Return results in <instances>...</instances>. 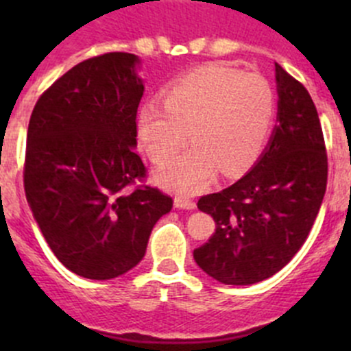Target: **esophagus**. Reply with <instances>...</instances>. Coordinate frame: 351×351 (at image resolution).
<instances>
[{"label":"esophagus","mask_w":351,"mask_h":351,"mask_svg":"<svg viewBox=\"0 0 351 351\" xmlns=\"http://www.w3.org/2000/svg\"><path fill=\"white\" fill-rule=\"evenodd\" d=\"M175 207L192 210V208H195V202H193L192 198H189V197L178 195V197H175Z\"/></svg>","instance_id":"obj_1"}]
</instances>
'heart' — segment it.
I'll return each mask as SVG.
<instances>
[{
	"mask_svg": "<svg viewBox=\"0 0 351 351\" xmlns=\"http://www.w3.org/2000/svg\"><path fill=\"white\" fill-rule=\"evenodd\" d=\"M275 117L271 84L258 73L204 66L166 84L161 104L137 112V137L154 165H165L190 139V149L159 171L180 193H195L224 176H238L258 159Z\"/></svg>",
	"mask_w": 351,
	"mask_h": 351,
	"instance_id": "heart-1",
	"label": "heart"
}]
</instances>
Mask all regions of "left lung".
I'll return each instance as SVG.
<instances>
[{
	"instance_id": "8db88e82",
	"label": "left lung",
	"mask_w": 351,
	"mask_h": 351,
	"mask_svg": "<svg viewBox=\"0 0 351 351\" xmlns=\"http://www.w3.org/2000/svg\"><path fill=\"white\" fill-rule=\"evenodd\" d=\"M277 67L278 123L260 161L228 189L198 198L215 232L193 251L226 285L271 277L309 236L328 183V154L316 105L300 81Z\"/></svg>"
}]
</instances>
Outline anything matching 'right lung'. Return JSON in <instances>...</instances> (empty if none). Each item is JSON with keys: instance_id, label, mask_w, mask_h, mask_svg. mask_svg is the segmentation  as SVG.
<instances>
[{"instance_id": "add662e5", "label": "right lung", "mask_w": 351, "mask_h": 351, "mask_svg": "<svg viewBox=\"0 0 351 351\" xmlns=\"http://www.w3.org/2000/svg\"><path fill=\"white\" fill-rule=\"evenodd\" d=\"M137 58L107 52L80 62L35 104L23 185L58 260L80 277L110 280L143 260L173 198L146 185L137 146L144 86Z\"/></svg>"}]
</instances>
